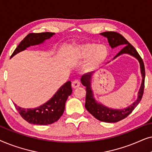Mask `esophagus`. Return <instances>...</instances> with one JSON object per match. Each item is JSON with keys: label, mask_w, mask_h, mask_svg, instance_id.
I'll return each mask as SVG.
<instances>
[{"label": "esophagus", "mask_w": 152, "mask_h": 152, "mask_svg": "<svg viewBox=\"0 0 152 152\" xmlns=\"http://www.w3.org/2000/svg\"><path fill=\"white\" fill-rule=\"evenodd\" d=\"M80 86V82L77 80L73 81V82H72V87L73 88H78V87Z\"/></svg>", "instance_id": "34e87169"}]
</instances>
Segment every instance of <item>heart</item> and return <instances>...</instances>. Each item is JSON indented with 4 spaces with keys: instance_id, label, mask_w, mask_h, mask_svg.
<instances>
[{
    "instance_id": "heart-1",
    "label": "heart",
    "mask_w": 152,
    "mask_h": 152,
    "mask_svg": "<svg viewBox=\"0 0 152 152\" xmlns=\"http://www.w3.org/2000/svg\"><path fill=\"white\" fill-rule=\"evenodd\" d=\"M75 53L80 59H85L90 56L85 66L87 70H95L98 68L105 61L109 54L105 45H97L95 43H87L77 45Z\"/></svg>"
}]
</instances>
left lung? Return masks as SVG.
<instances>
[{"instance_id": "8db88e82", "label": "left lung", "mask_w": 152, "mask_h": 152, "mask_svg": "<svg viewBox=\"0 0 152 152\" xmlns=\"http://www.w3.org/2000/svg\"><path fill=\"white\" fill-rule=\"evenodd\" d=\"M101 35L107 37L109 41L110 46L112 48L118 46V45H124L123 48L120 50L118 55L115 56L113 59H115L118 56L122 55V54H129V55L133 56L138 59L140 63V72L142 75V84H141L140 90L138 91V98L136 101H135L132 105L129 107L125 108L123 109H113L111 108L107 107L100 103H98L95 100L93 97V93L91 88V78L93 72H89V73L85 74L81 78V82L86 86V103H85V107L87 111L90 113L91 115L94 116L96 119L100 120L102 122H117L120 120H122L127 117L134 109L137 107L140 102L144 93L145 88V66L142 58L135 49V48L129 42L124 38L123 36L119 33L115 32H104L100 33Z\"/></svg>"}]
</instances>
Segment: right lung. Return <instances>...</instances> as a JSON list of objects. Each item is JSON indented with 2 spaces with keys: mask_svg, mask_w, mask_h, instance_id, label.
Wrapping results in <instances>:
<instances>
[{
  "mask_svg": "<svg viewBox=\"0 0 152 152\" xmlns=\"http://www.w3.org/2000/svg\"><path fill=\"white\" fill-rule=\"evenodd\" d=\"M55 34L53 32L30 33L21 41L12 53L11 57L31 45L41 44ZM72 93L71 82L68 81L60 87L52 98L40 107L34 109H23L14 103L20 116L30 124L47 125L59 119L65 109L66 102Z\"/></svg>",
  "mask_w": 152,
  "mask_h": 152,
  "instance_id": "right-lung-1",
  "label": "right lung"
}]
</instances>
